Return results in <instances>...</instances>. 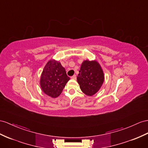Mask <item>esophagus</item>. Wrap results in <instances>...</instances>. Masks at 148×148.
Wrapping results in <instances>:
<instances>
[{
    "label": "esophagus",
    "mask_w": 148,
    "mask_h": 148,
    "mask_svg": "<svg viewBox=\"0 0 148 148\" xmlns=\"http://www.w3.org/2000/svg\"><path fill=\"white\" fill-rule=\"evenodd\" d=\"M76 75H73V76L71 77V79H76Z\"/></svg>",
    "instance_id": "34e87169"
}]
</instances>
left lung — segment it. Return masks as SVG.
Returning a JSON list of instances; mask_svg holds the SVG:
<instances>
[{
    "label": "left lung",
    "mask_w": 148,
    "mask_h": 148,
    "mask_svg": "<svg viewBox=\"0 0 148 148\" xmlns=\"http://www.w3.org/2000/svg\"><path fill=\"white\" fill-rule=\"evenodd\" d=\"M77 80L82 91L86 95L92 96L100 89L103 84V71L96 60H84L81 64Z\"/></svg>",
    "instance_id": "1"
}]
</instances>
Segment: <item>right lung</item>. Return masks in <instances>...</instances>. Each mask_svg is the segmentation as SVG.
<instances>
[{"instance_id":"obj_1","label":"right lung","mask_w":148,"mask_h":148,"mask_svg":"<svg viewBox=\"0 0 148 148\" xmlns=\"http://www.w3.org/2000/svg\"><path fill=\"white\" fill-rule=\"evenodd\" d=\"M70 79L58 60H50L45 66L41 74L40 84L42 91L53 98L58 97Z\"/></svg>"}]
</instances>
